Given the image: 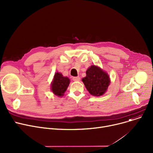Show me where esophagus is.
Returning a JSON list of instances; mask_svg holds the SVG:
<instances>
[{
  "label": "esophagus",
  "instance_id": "obj_1",
  "mask_svg": "<svg viewBox=\"0 0 153 153\" xmlns=\"http://www.w3.org/2000/svg\"><path fill=\"white\" fill-rule=\"evenodd\" d=\"M72 80H73L74 81H80V77L79 76L73 77H72Z\"/></svg>",
  "mask_w": 153,
  "mask_h": 153
}]
</instances>
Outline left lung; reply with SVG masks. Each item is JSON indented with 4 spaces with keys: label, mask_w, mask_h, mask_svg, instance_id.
Instances as JSON below:
<instances>
[{
    "label": "left lung",
    "mask_w": 153,
    "mask_h": 153,
    "mask_svg": "<svg viewBox=\"0 0 153 153\" xmlns=\"http://www.w3.org/2000/svg\"><path fill=\"white\" fill-rule=\"evenodd\" d=\"M82 81L87 90L94 96H101L107 91L110 85V77L100 68L92 65L86 71V76Z\"/></svg>",
    "instance_id": "left-lung-1"
}]
</instances>
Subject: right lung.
Listing matches in <instances>:
<instances>
[{
  "label": "right lung",
  "instance_id": "1",
  "mask_svg": "<svg viewBox=\"0 0 153 153\" xmlns=\"http://www.w3.org/2000/svg\"><path fill=\"white\" fill-rule=\"evenodd\" d=\"M69 83L70 79L68 77H64L61 73L57 72L55 73L51 84V91L56 95L61 97L67 90Z\"/></svg>",
  "mask_w": 153,
  "mask_h": 153
}]
</instances>
